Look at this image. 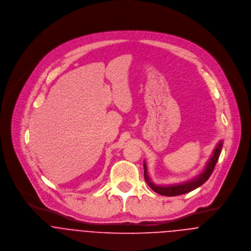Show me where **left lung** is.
I'll list each match as a JSON object with an SVG mask.
<instances>
[{
	"label": "left lung",
	"instance_id": "1",
	"mask_svg": "<svg viewBox=\"0 0 251 251\" xmlns=\"http://www.w3.org/2000/svg\"><path fill=\"white\" fill-rule=\"evenodd\" d=\"M222 141H220L217 144L216 148L214 150L213 155L211 156L210 160L208 161L205 170L196 178L190 179L186 182H181L179 184H173V185H167V186H162V185H156L154 184L148 175V170H147V165L144 162V178L145 180L147 181L148 185L156 193L160 194V195H164V196H177L180 194H185L188 193L194 189H196L197 187L201 186L204 182L207 181V179L210 178V176L212 175L214 169H215V164L218 160L219 154L221 152V149H222Z\"/></svg>",
	"mask_w": 251,
	"mask_h": 251
}]
</instances>
